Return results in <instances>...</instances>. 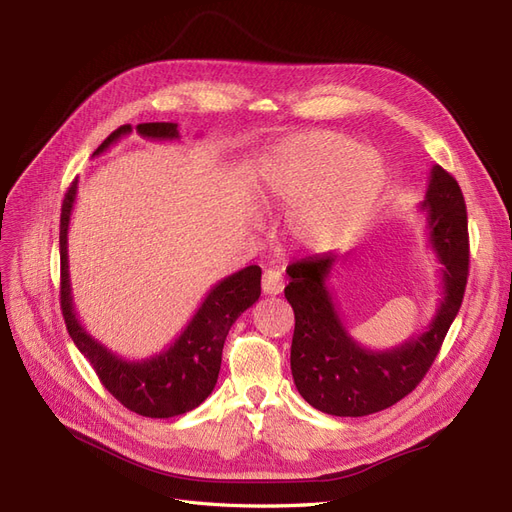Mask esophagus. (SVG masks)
Returning a JSON list of instances; mask_svg holds the SVG:
<instances>
[{"instance_id":"34e87169","label":"esophagus","mask_w":512,"mask_h":512,"mask_svg":"<svg viewBox=\"0 0 512 512\" xmlns=\"http://www.w3.org/2000/svg\"><path fill=\"white\" fill-rule=\"evenodd\" d=\"M262 290H265V294H280L284 290V277L280 271L275 269H267L265 273H262Z\"/></svg>"}]
</instances>
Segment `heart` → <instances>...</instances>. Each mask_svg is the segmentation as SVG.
Here are the masks:
<instances>
[{"mask_svg": "<svg viewBox=\"0 0 512 512\" xmlns=\"http://www.w3.org/2000/svg\"><path fill=\"white\" fill-rule=\"evenodd\" d=\"M386 168L374 149L339 132H309L275 147L262 166V207L286 211V232L307 252L344 243L374 209Z\"/></svg>", "mask_w": 512, "mask_h": 512, "instance_id": "b5f03b06", "label": "heart"}]
</instances>
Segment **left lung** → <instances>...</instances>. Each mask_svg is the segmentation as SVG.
I'll return each instance as SVG.
<instances>
[{
    "instance_id": "1",
    "label": "left lung",
    "mask_w": 512,
    "mask_h": 512,
    "mask_svg": "<svg viewBox=\"0 0 512 512\" xmlns=\"http://www.w3.org/2000/svg\"><path fill=\"white\" fill-rule=\"evenodd\" d=\"M429 245L440 260L442 299L423 333L386 350L361 346L348 333L329 286L337 254H316L286 269L284 294L294 309L290 369L309 406L333 416H367L416 389L459 312L468 282V213L453 175L429 170L425 200Z\"/></svg>"
}]
</instances>
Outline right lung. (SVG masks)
<instances>
[{
	"mask_svg": "<svg viewBox=\"0 0 512 512\" xmlns=\"http://www.w3.org/2000/svg\"><path fill=\"white\" fill-rule=\"evenodd\" d=\"M132 132L130 126L117 128L94 151V158L111 149L119 138ZM136 132L149 141H179L177 123L156 121L138 123ZM79 181H74L61 205L59 256H61V312L76 348L96 369L100 382L121 406L149 416L170 418L198 408L211 395L222 365V348L235 320L260 297V267L250 265L215 284L196 309L179 337L162 352L147 359L130 361L108 350L91 337L74 312L70 267H68V228Z\"/></svg>",
	"mask_w": 512,
	"mask_h": 512,
	"instance_id": "right-lung-1",
	"label": "right lung"
}]
</instances>
